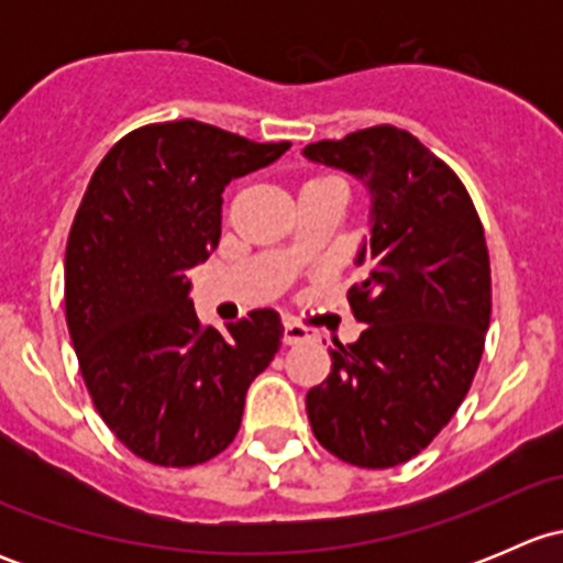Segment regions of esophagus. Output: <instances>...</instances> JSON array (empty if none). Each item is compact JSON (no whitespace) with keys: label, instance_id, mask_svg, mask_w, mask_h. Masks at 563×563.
<instances>
[{"label":"esophagus","instance_id":"esophagus-1","mask_svg":"<svg viewBox=\"0 0 563 563\" xmlns=\"http://www.w3.org/2000/svg\"><path fill=\"white\" fill-rule=\"evenodd\" d=\"M283 340H286V345L313 343L316 332H313V329L302 327V323H299V321H286V327H283Z\"/></svg>","mask_w":563,"mask_h":563}]
</instances>
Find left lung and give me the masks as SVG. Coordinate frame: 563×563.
<instances>
[{
  "label": "left lung",
  "instance_id": "left-lung-1",
  "mask_svg": "<svg viewBox=\"0 0 563 563\" xmlns=\"http://www.w3.org/2000/svg\"><path fill=\"white\" fill-rule=\"evenodd\" d=\"M302 155L362 181L371 236L354 264L351 310L367 323L329 351L332 373L308 391L323 450L360 468H391L424 450L468 391L490 327V258L476 209L446 163L391 124Z\"/></svg>",
  "mask_w": 563,
  "mask_h": 563
}]
</instances>
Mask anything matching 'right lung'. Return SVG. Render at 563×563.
<instances>
[{
  "label": "right lung",
  "instance_id": "1",
  "mask_svg": "<svg viewBox=\"0 0 563 563\" xmlns=\"http://www.w3.org/2000/svg\"><path fill=\"white\" fill-rule=\"evenodd\" d=\"M288 146L179 119L133 130L95 168L67 236L65 316L95 408L133 455L172 468L220 455L280 351L269 308L203 329L187 269L218 247L225 185Z\"/></svg>",
  "mask_w": 563,
  "mask_h": 563
}]
</instances>
